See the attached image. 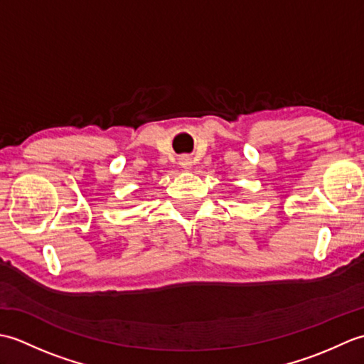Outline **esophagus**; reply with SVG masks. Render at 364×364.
<instances>
[{
	"label": "esophagus",
	"mask_w": 364,
	"mask_h": 364,
	"mask_svg": "<svg viewBox=\"0 0 364 364\" xmlns=\"http://www.w3.org/2000/svg\"><path fill=\"white\" fill-rule=\"evenodd\" d=\"M180 166H181L183 168H191L192 162H191V159H189L188 156H183V158L180 159Z\"/></svg>",
	"instance_id": "1"
}]
</instances>
